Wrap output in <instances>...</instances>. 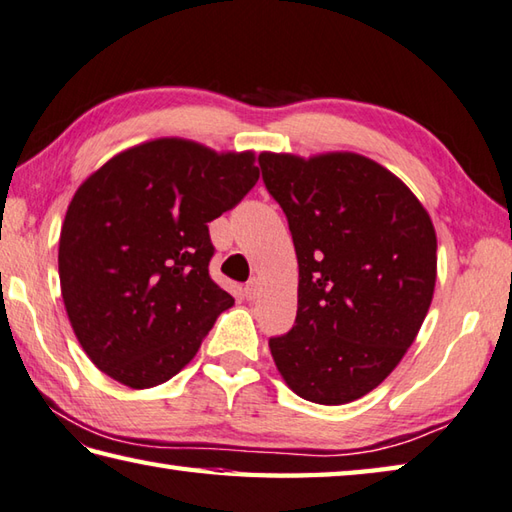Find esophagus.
<instances>
[{
  "instance_id": "34e87169",
  "label": "esophagus",
  "mask_w": 512,
  "mask_h": 512,
  "mask_svg": "<svg viewBox=\"0 0 512 512\" xmlns=\"http://www.w3.org/2000/svg\"><path fill=\"white\" fill-rule=\"evenodd\" d=\"M257 290H259V279L257 277H250L248 282H246V286H244L246 299H250V302H253V299L257 297Z\"/></svg>"
}]
</instances>
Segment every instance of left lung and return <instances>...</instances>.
<instances>
[{
	"instance_id": "1",
	"label": "left lung",
	"mask_w": 512,
	"mask_h": 512,
	"mask_svg": "<svg viewBox=\"0 0 512 512\" xmlns=\"http://www.w3.org/2000/svg\"><path fill=\"white\" fill-rule=\"evenodd\" d=\"M293 235L297 317L268 346L288 388L315 404L355 402L393 373L433 302L437 237L390 170L355 153L259 155Z\"/></svg>"
}]
</instances>
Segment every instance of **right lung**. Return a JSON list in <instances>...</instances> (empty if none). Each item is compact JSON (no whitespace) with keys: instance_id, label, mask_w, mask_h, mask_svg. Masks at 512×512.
Listing matches in <instances>:
<instances>
[{"instance_id":"obj_1","label":"right lung","mask_w":512,"mask_h":512,"mask_svg":"<svg viewBox=\"0 0 512 512\" xmlns=\"http://www.w3.org/2000/svg\"><path fill=\"white\" fill-rule=\"evenodd\" d=\"M255 155L164 137L115 155L66 210L59 282L79 344L102 373L153 388L182 370L235 304L208 275V222L257 184Z\"/></svg>"}]
</instances>
